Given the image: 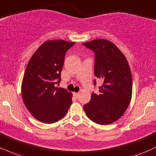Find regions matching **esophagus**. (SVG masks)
<instances>
[{
	"label": "esophagus",
	"instance_id": "obj_1",
	"mask_svg": "<svg viewBox=\"0 0 156 156\" xmlns=\"http://www.w3.org/2000/svg\"><path fill=\"white\" fill-rule=\"evenodd\" d=\"M73 96L76 97V99H78V97L80 96V93H73Z\"/></svg>",
	"mask_w": 156,
	"mask_h": 156
}]
</instances>
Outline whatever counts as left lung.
Wrapping results in <instances>:
<instances>
[{
	"instance_id": "left-lung-1",
	"label": "left lung",
	"mask_w": 156,
	"mask_h": 156,
	"mask_svg": "<svg viewBox=\"0 0 156 156\" xmlns=\"http://www.w3.org/2000/svg\"><path fill=\"white\" fill-rule=\"evenodd\" d=\"M83 45L94 52V75L103 80L99 94H91L83 110L97 124H111L123 115L132 99V76L128 61L111 41L96 39ZM94 83L96 85V80Z\"/></svg>"
}]
</instances>
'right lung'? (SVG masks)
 I'll list each match as a JSON object with an SVG mask.
<instances>
[{
	"label": "right lung",
	"mask_w": 156,
	"mask_h": 156,
	"mask_svg": "<svg viewBox=\"0 0 156 156\" xmlns=\"http://www.w3.org/2000/svg\"><path fill=\"white\" fill-rule=\"evenodd\" d=\"M74 44L64 40L46 41L26 67L22 99L31 115L42 123H53L63 119L72 104V93L55 84L60 83L65 53Z\"/></svg>",
	"instance_id": "obj_1"
}]
</instances>
